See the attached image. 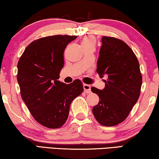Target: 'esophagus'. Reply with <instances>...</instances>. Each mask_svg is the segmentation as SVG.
<instances>
[{"instance_id": "obj_1", "label": "esophagus", "mask_w": 159, "mask_h": 159, "mask_svg": "<svg viewBox=\"0 0 159 159\" xmlns=\"http://www.w3.org/2000/svg\"><path fill=\"white\" fill-rule=\"evenodd\" d=\"M83 88H84V91L85 93L89 94L91 93V87L88 84H84L83 85Z\"/></svg>"}]
</instances>
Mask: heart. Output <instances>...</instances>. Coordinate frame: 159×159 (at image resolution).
Segmentation results:
<instances>
[{
	"instance_id": "heart-1",
	"label": "heart",
	"mask_w": 159,
	"mask_h": 159,
	"mask_svg": "<svg viewBox=\"0 0 159 159\" xmlns=\"http://www.w3.org/2000/svg\"><path fill=\"white\" fill-rule=\"evenodd\" d=\"M95 40L93 36H88L83 38V39L81 41V45L83 48L89 47V46H94L95 45Z\"/></svg>"
}]
</instances>
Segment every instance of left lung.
I'll list each match as a JSON object with an SVG mask.
<instances>
[{"instance_id": "obj_1", "label": "left lung", "mask_w": 159, "mask_h": 159, "mask_svg": "<svg viewBox=\"0 0 159 159\" xmlns=\"http://www.w3.org/2000/svg\"><path fill=\"white\" fill-rule=\"evenodd\" d=\"M102 43L97 72L108 78L104 89L91 88L99 98L93 113L99 124L109 127L128 117L140 95L142 77L138 58L125 42L102 36Z\"/></svg>"}]
</instances>
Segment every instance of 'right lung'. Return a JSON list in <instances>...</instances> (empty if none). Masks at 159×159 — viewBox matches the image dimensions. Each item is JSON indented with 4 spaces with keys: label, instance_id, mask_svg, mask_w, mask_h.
Segmentation results:
<instances>
[{
    "label": "right lung",
    "instance_id": "obj_1",
    "mask_svg": "<svg viewBox=\"0 0 159 159\" xmlns=\"http://www.w3.org/2000/svg\"><path fill=\"white\" fill-rule=\"evenodd\" d=\"M76 36L56 35L35 40L17 64L21 99L36 121L48 128H61L70 105L83 92L80 80L66 85L57 79L64 66V51Z\"/></svg>",
    "mask_w": 159,
    "mask_h": 159
}]
</instances>
